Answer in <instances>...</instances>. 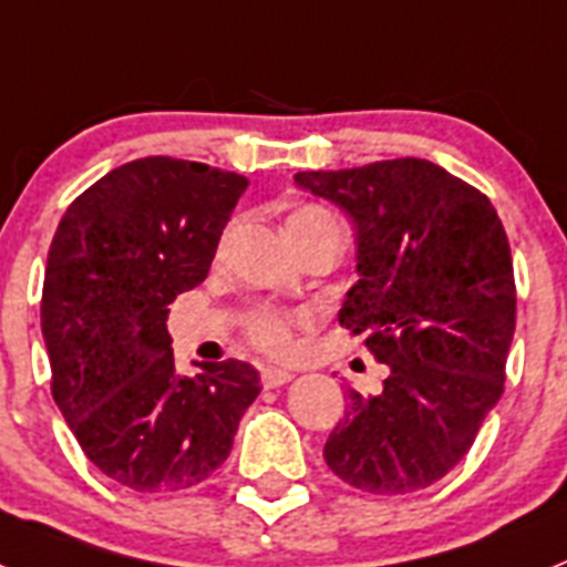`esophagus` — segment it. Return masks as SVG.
<instances>
[{"mask_svg": "<svg viewBox=\"0 0 567 567\" xmlns=\"http://www.w3.org/2000/svg\"><path fill=\"white\" fill-rule=\"evenodd\" d=\"M291 380H293V374L285 372V369H274V365L261 369V386H265V389L285 386V383H291Z\"/></svg>", "mask_w": 567, "mask_h": 567, "instance_id": "obj_1", "label": "esophagus"}]
</instances>
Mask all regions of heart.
Instances as JSON below:
<instances>
[{
  "mask_svg": "<svg viewBox=\"0 0 567 567\" xmlns=\"http://www.w3.org/2000/svg\"><path fill=\"white\" fill-rule=\"evenodd\" d=\"M320 225H337V218L331 216L326 207L306 204V207H297V210L288 216V221H285V233H306ZM291 326L293 320L288 317V313L259 311L254 317V322H250V340H254L261 351L282 357L293 349Z\"/></svg>",
  "mask_w": 567,
  "mask_h": 567,
  "instance_id": "heart-1",
  "label": "heart"
}]
</instances>
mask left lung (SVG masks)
Segmentation results:
<instances>
[{
	"instance_id": "obj_1",
	"label": "left lung",
	"mask_w": 567,
	"mask_h": 567,
	"mask_svg": "<svg viewBox=\"0 0 567 567\" xmlns=\"http://www.w3.org/2000/svg\"><path fill=\"white\" fill-rule=\"evenodd\" d=\"M293 181L354 221L360 279L340 326L389 365L374 398L349 389L326 464L374 496L430 487L467 455L504 392L516 282L502 218L487 195L423 158Z\"/></svg>"
}]
</instances>
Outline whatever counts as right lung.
Returning a JSON list of instances; mask_svg holds the SVG:
<instances>
[{
  "mask_svg": "<svg viewBox=\"0 0 567 567\" xmlns=\"http://www.w3.org/2000/svg\"><path fill=\"white\" fill-rule=\"evenodd\" d=\"M245 175L178 158H141L71 202L42 285L51 394L112 482L175 493L207 482L261 392L241 360L175 372L166 313L207 279Z\"/></svg>",
  "mask_w": 567,
  "mask_h": 567,
  "instance_id": "obj_1",
  "label": "right lung"
}]
</instances>
